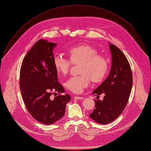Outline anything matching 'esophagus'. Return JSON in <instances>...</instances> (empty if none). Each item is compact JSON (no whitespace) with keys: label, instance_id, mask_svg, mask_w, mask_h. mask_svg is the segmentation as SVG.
Wrapping results in <instances>:
<instances>
[{"label":"esophagus","instance_id":"obj_1","mask_svg":"<svg viewBox=\"0 0 151 151\" xmlns=\"http://www.w3.org/2000/svg\"><path fill=\"white\" fill-rule=\"evenodd\" d=\"M75 100H83L84 98L83 97H79V96H75L73 97Z\"/></svg>","mask_w":151,"mask_h":151}]
</instances>
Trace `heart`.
<instances>
[{
    "label": "heart",
    "instance_id": "heart-1",
    "mask_svg": "<svg viewBox=\"0 0 151 151\" xmlns=\"http://www.w3.org/2000/svg\"><path fill=\"white\" fill-rule=\"evenodd\" d=\"M96 48L90 45H80L70 47L68 50L69 59L60 54L53 57L54 65L59 73L65 75L68 73L71 62H81V75L70 78L66 82L67 88L75 93H80L89 86L91 80L100 82L104 80L108 68L105 57L98 54Z\"/></svg>",
    "mask_w": 151,
    "mask_h": 151
}]
</instances>
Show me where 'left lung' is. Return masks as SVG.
I'll list each match as a JSON object with an SVG mask.
<instances>
[{
    "instance_id": "left-lung-1",
    "label": "left lung",
    "mask_w": 151,
    "mask_h": 151,
    "mask_svg": "<svg viewBox=\"0 0 151 151\" xmlns=\"http://www.w3.org/2000/svg\"><path fill=\"white\" fill-rule=\"evenodd\" d=\"M112 55V65L108 77L93 93L99 99L104 93L102 100H95V109L89 116L101 124L114 121L125 109L132 91L133 77L129 62L124 54L114 45L109 44Z\"/></svg>"
}]
</instances>
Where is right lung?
<instances>
[{
    "mask_svg": "<svg viewBox=\"0 0 151 151\" xmlns=\"http://www.w3.org/2000/svg\"><path fill=\"white\" fill-rule=\"evenodd\" d=\"M55 46L40 39L25 55L20 69L19 87L25 106L35 120L46 125L63 116L71 99L68 94H60L65 91L53 63ZM52 90L60 93L54 99L50 97Z\"/></svg>",
    "mask_w": 151,
    "mask_h": 151,
    "instance_id": "obj_1",
    "label": "right lung"
}]
</instances>
